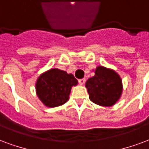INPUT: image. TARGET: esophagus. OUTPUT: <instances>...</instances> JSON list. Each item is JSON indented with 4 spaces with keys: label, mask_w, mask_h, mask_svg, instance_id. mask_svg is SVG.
I'll return each instance as SVG.
<instances>
[{
    "label": "esophagus",
    "mask_w": 149,
    "mask_h": 149,
    "mask_svg": "<svg viewBox=\"0 0 149 149\" xmlns=\"http://www.w3.org/2000/svg\"><path fill=\"white\" fill-rule=\"evenodd\" d=\"M85 81H86V79H79V83L80 85H83L85 83Z\"/></svg>",
    "instance_id": "1"
}]
</instances>
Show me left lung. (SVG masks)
I'll use <instances>...</instances> for the list:
<instances>
[{"label": "left lung", "instance_id": "obj_1", "mask_svg": "<svg viewBox=\"0 0 149 149\" xmlns=\"http://www.w3.org/2000/svg\"><path fill=\"white\" fill-rule=\"evenodd\" d=\"M89 99L101 106H112L119 99L123 91L122 80L114 70L98 67L95 75L86 83Z\"/></svg>", "mask_w": 149, "mask_h": 149}]
</instances>
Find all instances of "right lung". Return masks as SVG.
Wrapping results in <instances>:
<instances>
[{
	"instance_id": "obj_1",
	"label": "right lung",
	"mask_w": 149,
	"mask_h": 149,
	"mask_svg": "<svg viewBox=\"0 0 149 149\" xmlns=\"http://www.w3.org/2000/svg\"><path fill=\"white\" fill-rule=\"evenodd\" d=\"M77 83L78 80L73 74L57 68L51 69L38 79L37 94L45 105L57 107L68 101L71 87Z\"/></svg>"
}]
</instances>
